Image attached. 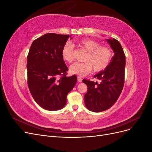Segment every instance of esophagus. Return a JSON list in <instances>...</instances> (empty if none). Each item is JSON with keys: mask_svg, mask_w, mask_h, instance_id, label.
I'll return each mask as SVG.
<instances>
[{"mask_svg": "<svg viewBox=\"0 0 152 152\" xmlns=\"http://www.w3.org/2000/svg\"><path fill=\"white\" fill-rule=\"evenodd\" d=\"M77 80H78V81H79V82H82V79L79 76L77 77Z\"/></svg>", "mask_w": 152, "mask_h": 152, "instance_id": "1", "label": "esophagus"}]
</instances>
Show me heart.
Instances as JSON below:
<instances>
[{
    "label": "heart",
    "mask_w": 152,
    "mask_h": 152,
    "mask_svg": "<svg viewBox=\"0 0 152 152\" xmlns=\"http://www.w3.org/2000/svg\"><path fill=\"white\" fill-rule=\"evenodd\" d=\"M77 45L88 52L84 59L85 63L76 62L70 67L72 74L79 77L88 75L92 71L99 72L104 70L110 64L113 56L112 50L105 45H101L98 41L93 39H82ZM61 55L64 60L72 63L74 59V46L66 42L62 48Z\"/></svg>",
    "instance_id": "1"
}]
</instances>
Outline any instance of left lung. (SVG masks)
Wrapping results in <instances>:
<instances>
[{
	"mask_svg": "<svg viewBox=\"0 0 152 152\" xmlns=\"http://www.w3.org/2000/svg\"><path fill=\"white\" fill-rule=\"evenodd\" d=\"M114 52L108 66L94 75L100 80L97 82L83 79L87 86L84 95L86 108L94 112L108 110L117 102L123 89L125 77L126 56L120 42L116 39H107Z\"/></svg>",
	"mask_w": 152,
	"mask_h": 152,
	"instance_id": "left-lung-1",
	"label": "left lung"
}]
</instances>
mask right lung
<instances>
[{"label":"right lung","mask_w":152,"mask_h":152,"mask_svg":"<svg viewBox=\"0 0 152 152\" xmlns=\"http://www.w3.org/2000/svg\"><path fill=\"white\" fill-rule=\"evenodd\" d=\"M70 35L46 34L32 42L27 56L28 86L32 97L41 107L50 111L65 107L66 96L75 86L76 75L68 70L61 55Z\"/></svg>","instance_id":"right-lung-1"}]
</instances>
